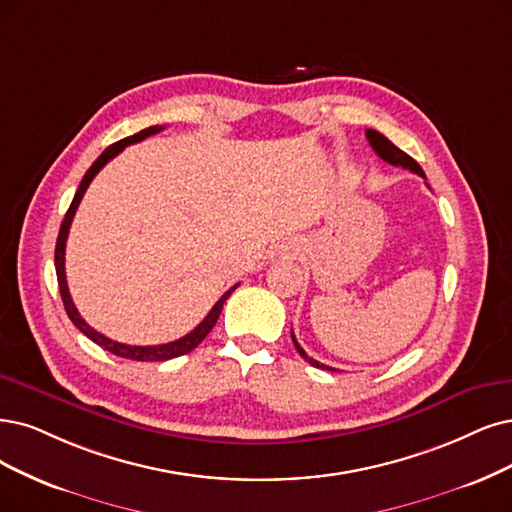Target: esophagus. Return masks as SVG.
Wrapping results in <instances>:
<instances>
[{"label": "esophagus", "instance_id": "1", "mask_svg": "<svg viewBox=\"0 0 512 512\" xmlns=\"http://www.w3.org/2000/svg\"><path fill=\"white\" fill-rule=\"evenodd\" d=\"M276 255L285 257V259L295 255V242L293 240H282L280 244H276Z\"/></svg>", "mask_w": 512, "mask_h": 512}]
</instances>
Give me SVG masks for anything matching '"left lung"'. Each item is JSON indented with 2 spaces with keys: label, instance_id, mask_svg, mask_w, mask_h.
Listing matches in <instances>:
<instances>
[{
  "label": "left lung",
  "instance_id": "left-lung-1",
  "mask_svg": "<svg viewBox=\"0 0 512 512\" xmlns=\"http://www.w3.org/2000/svg\"><path fill=\"white\" fill-rule=\"evenodd\" d=\"M367 139H369V145L373 147L375 154L380 156L384 162H388V164H392V166H403V168H409L411 173H418L420 177H424V179H426L422 166H420L418 162H415L411 156H407L403 149H399V147H396L392 141H388V139L382 135V132H377V130L367 128ZM291 339H293V344H295L297 352H299L301 356H304L306 361H308L312 367H318V369H329V371H337V369H333V367H327V365H323V363L314 361V358H310V356L304 352V348H301V346L297 344V339H295L293 331H291Z\"/></svg>",
  "mask_w": 512,
  "mask_h": 512
}]
</instances>
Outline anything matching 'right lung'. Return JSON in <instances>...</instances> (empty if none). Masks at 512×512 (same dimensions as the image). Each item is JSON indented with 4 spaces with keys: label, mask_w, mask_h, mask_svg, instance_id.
<instances>
[{
    "label": "right lung",
    "mask_w": 512,
    "mask_h": 512,
    "mask_svg": "<svg viewBox=\"0 0 512 512\" xmlns=\"http://www.w3.org/2000/svg\"><path fill=\"white\" fill-rule=\"evenodd\" d=\"M162 128H164V126H149V128L137 132V135L126 137V139H122V141H118V143L109 145V147L103 151V154H101L97 160H94V164L88 168V173L84 175V179H82V183H80V187H78V192H75V196H73V202H71L69 211H67L65 219H63V223H61V232H59V238H56V249H54L56 278H59V291H61L63 306H65V310H67V316L71 318V323H73L75 327H78L88 339H92L94 344H99L101 348H105L107 352L116 354V356L130 358V361H168V358H177V356H181V354L192 352V350L202 342V339H204L208 333H211V329L215 327L217 318H219V314H221V310H223L225 299L230 297V295L236 291V287H238V285H234L230 291H225V293L221 295V299L213 306V310L206 314V318L202 320V323H200L194 331H189L185 337L177 339V342H168V344H162V346H128V344L113 342V339L105 337L103 333L94 331V329L86 323V320L80 316L78 308L73 306L69 289H67V276H65V244H67V236H69V227H71L73 215H75V211H78V206H80V202H82V196L86 194V189H88L90 181H92L94 177H97L99 170H101L111 158H116L126 145L139 143V141H143V139H147V137H151V135H156V132H160Z\"/></svg>",
    "instance_id": "add662e5"
}]
</instances>
